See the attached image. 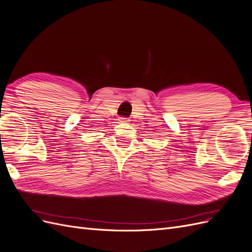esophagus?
<instances>
[{
  "label": "esophagus",
  "mask_w": 252,
  "mask_h": 252,
  "mask_svg": "<svg viewBox=\"0 0 252 252\" xmlns=\"http://www.w3.org/2000/svg\"><path fill=\"white\" fill-rule=\"evenodd\" d=\"M119 121L120 123H128V118H124V117H121V118H119Z\"/></svg>",
  "instance_id": "34e87169"
}]
</instances>
